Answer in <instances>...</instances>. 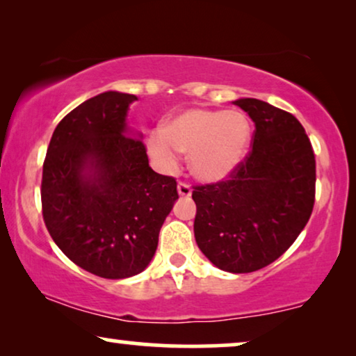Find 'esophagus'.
I'll return each mask as SVG.
<instances>
[{
  "label": "esophagus",
  "mask_w": 356,
  "mask_h": 356,
  "mask_svg": "<svg viewBox=\"0 0 356 356\" xmlns=\"http://www.w3.org/2000/svg\"><path fill=\"white\" fill-rule=\"evenodd\" d=\"M178 194L183 197H189L191 196V186L186 181H179L178 183Z\"/></svg>",
  "instance_id": "esophagus-1"
}]
</instances>
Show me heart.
Listing matches in <instances>:
<instances>
[{
	"instance_id": "heart-1",
	"label": "heart",
	"mask_w": 356,
	"mask_h": 356,
	"mask_svg": "<svg viewBox=\"0 0 356 356\" xmlns=\"http://www.w3.org/2000/svg\"><path fill=\"white\" fill-rule=\"evenodd\" d=\"M250 121L240 111L191 108L168 121L149 138V152L165 165L186 154L193 175L202 181L230 177L246 157Z\"/></svg>"
}]
</instances>
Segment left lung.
<instances>
[{
  "label": "left lung",
  "mask_w": 356,
  "mask_h": 356,
  "mask_svg": "<svg viewBox=\"0 0 356 356\" xmlns=\"http://www.w3.org/2000/svg\"><path fill=\"white\" fill-rule=\"evenodd\" d=\"M233 104L254 121L251 150L223 181L194 186V236L218 269L246 274L284 254L314 206L316 160L289 111L257 99Z\"/></svg>",
  "instance_id": "1"
}]
</instances>
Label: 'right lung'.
Wrapping results in <instances>:
<instances>
[{"instance_id":"1","label":"right lung","mask_w":356,"mask_h":356,"mask_svg":"<svg viewBox=\"0 0 356 356\" xmlns=\"http://www.w3.org/2000/svg\"><path fill=\"white\" fill-rule=\"evenodd\" d=\"M134 100L110 90L76 106L53 131L43 162L48 233L74 264L104 279L149 266L178 199L177 179L155 173L143 140L128 133Z\"/></svg>"}]
</instances>
